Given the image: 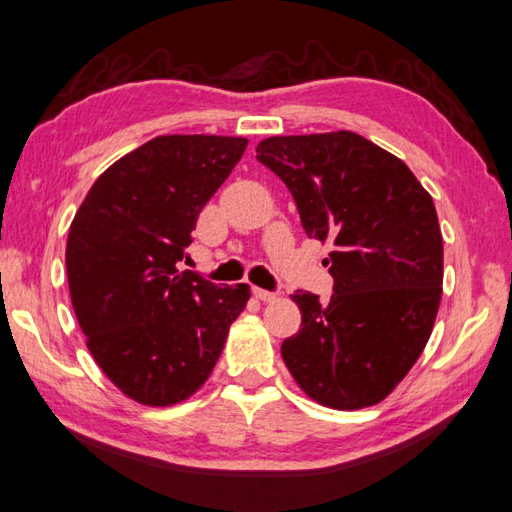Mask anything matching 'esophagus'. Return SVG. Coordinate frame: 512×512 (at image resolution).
<instances>
[{
	"label": "esophagus",
	"mask_w": 512,
	"mask_h": 512,
	"mask_svg": "<svg viewBox=\"0 0 512 512\" xmlns=\"http://www.w3.org/2000/svg\"><path fill=\"white\" fill-rule=\"evenodd\" d=\"M253 295L259 299V302H275L277 295L270 293V290H264V288H253Z\"/></svg>",
	"instance_id": "1"
}]
</instances>
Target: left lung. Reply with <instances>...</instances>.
<instances>
[{
  "label": "left lung",
  "instance_id": "1",
  "mask_svg": "<svg viewBox=\"0 0 512 512\" xmlns=\"http://www.w3.org/2000/svg\"><path fill=\"white\" fill-rule=\"evenodd\" d=\"M257 159L288 186L306 235L335 246L328 304L293 295L302 328L282 344L290 375L322 406H375L433 333L444 282L433 197L402 159L350 130L268 137Z\"/></svg>",
  "mask_w": 512,
  "mask_h": 512
}]
</instances>
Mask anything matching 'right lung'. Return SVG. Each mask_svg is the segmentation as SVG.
I'll use <instances>...</instances> for the list:
<instances>
[{"label": "right lung", "mask_w": 512, "mask_h": 512, "mask_svg": "<svg viewBox=\"0 0 512 512\" xmlns=\"http://www.w3.org/2000/svg\"><path fill=\"white\" fill-rule=\"evenodd\" d=\"M248 139L159 135L97 177L66 242L70 302L97 366L144 406H173L204 386L248 284L215 286L177 264L197 217Z\"/></svg>", "instance_id": "1"}]
</instances>
